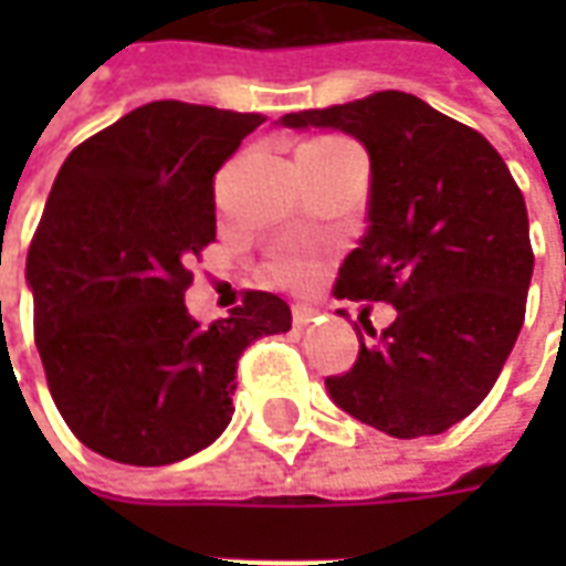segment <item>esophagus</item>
<instances>
[{
	"instance_id": "34e87169",
	"label": "esophagus",
	"mask_w": 566,
	"mask_h": 566,
	"mask_svg": "<svg viewBox=\"0 0 566 566\" xmlns=\"http://www.w3.org/2000/svg\"><path fill=\"white\" fill-rule=\"evenodd\" d=\"M291 315H294V327H306L308 321L315 318V308L303 306V303H296V306L291 308Z\"/></svg>"
}]
</instances>
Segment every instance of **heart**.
Here are the masks:
<instances>
[{
  "label": "heart",
  "instance_id": "1",
  "mask_svg": "<svg viewBox=\"0 0 566 566\" xmlns=\"http://www.w3.org/2000/svg\"><path fill=\"white\" fill-rule=\"evenodd\" d=\"M266 275L279 284L306 282L308 275H312V260L303 251H296V248H282V251H275L266 260Z\"/></svg>",
  "mask_w": 566,
  "mask_h": 566
}]
</instances>
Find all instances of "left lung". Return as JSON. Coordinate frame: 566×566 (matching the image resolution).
<instances>
[{
	"instance_id": "1",
	"label": "left lung",
	"mask_w": 566,
	"mask_h": 566,
	"mask_svg": "<svg viewBox=\"0 0 566 566\" xmlns=\"http://www.w3.org/2000/svg\"><path fill=\"white\" fill-rule=\"evenodd\" d=\"M364 142L369 230L333 294L391 303V327L360 339L333 403L397 439L442 433L494 388L524 324L534 272L527 209L494 145L403 91L282 117Z\"/></svg>"
}]
</instances>
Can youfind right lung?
I'll return each instance as SVG.
<instances>
[{
    "mask_svg": "<svg viewBox=\"0 0 566 566\" xmlns=\"http://www.w3.org/2000/svg\"><path fill=\"white\" fill-rule=\"evenodd\" d=\"M263 117L148 103L60 166L27 254L44 379L75 437L103 458L163 467L221 437L248 345L291 331L282 296L245 291L202 327L190 263L214 242V172Z\"/></svg>",
    "mask_w": 566,
    "mask_h": 566,
    "instance_id": "add662e5",
    "label": "right lung"
}]
</instances>
